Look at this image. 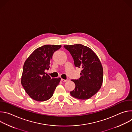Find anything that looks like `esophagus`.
Returning a JSON list of instances; mask_svg holds the SVG:
<instances>
[{
	"label": "esophagus",
	"mask_w": 132,
	"mask_h": 132,
	"mask_svg": "<svg viewBox=\"0 0 132 132\" xmlns=\"http://www.w3.org/2000/svg\"><path fill=\"white\" fill-rule=\"evenodd\" d=\"M61 80H62V81H63V82H66V81H67V79H62V78Z\"/></svg>",
	"instance_id": "34e87169"
}]
</instances>
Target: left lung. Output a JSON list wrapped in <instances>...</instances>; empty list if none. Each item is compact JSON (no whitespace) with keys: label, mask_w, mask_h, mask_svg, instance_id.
<instances>
[{"label":"left lung","mask_w":132,"mask_h":132,"mask_svg":"<svg viewBox=\"0 0 132 132\" xmlns=\"http://www.w3.org/2000/svg\"><path fill=\"white\" fill-rule=\"evenodd\" d=\"M73 59L76 67L82 69L77 80H71L75 84L71 96L78 99L87 100L101 88L103 79V67L96 54L90 48L80 44L64 45Z\"/></svg>","instance_id":"left-lung-1"}]
</instances>
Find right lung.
Instances as JSON below:
<instances>
[{
	"instance_id": "right-lung-1",
	"label": "right lung",
	"mask_w": 132,
	"mask_h": 132,
	"mask_svg": "<svg viewBox=\"0 0 132 132\" xmlns=\"http://www.w3.org/2000/svg\"><path fill=\"white\" fill-rule=\"evenodd\" d=\"M61 45H45L35 50L26 60L21 82L28 95L37 101L50 99L61 80L51 78L45 72L50 68L53 53Z\"/></svg>"
}]
</instances>
